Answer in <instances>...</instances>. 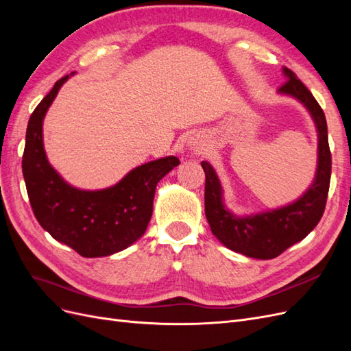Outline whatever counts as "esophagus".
<instances>
[{"mask_svg": "<svg viewBox=\"0 0 351 351\" xmlns=\"http://www.w3.org/2000/svg\"><path fill=\"white\" fill-rule=\"evenodd\" d=\"M186 146H187V152L189 154L199 155V154H204L206 151L208 143H206L204 136L199 134V133H195V134H192V136L189 137Z\"/></svg>", "mask_w": 351, "mask_h": 351, "instance_id": "esophagus-1", "label": "esophagus"}]
</instances>
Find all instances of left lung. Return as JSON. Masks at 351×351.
<instances>
[{
  "instance_id": "obj_1",
  "label": "left lung",
  "mask_w": 351,
  "mask_h": 351,
  "mask_svg": "<svg viewBox=\"0 0 351 351\" xmlns=\"http://www.w3.org/2000/svg\"><path fill=\"white\" fill-rule=\"evenodd\" d=\"M282 74L287 80L278 93L303 105L311 114L317 133L316 171L306 192L284 206L252 215H236L224 204V190L214 167L208 161L200 164L206 177L205 215L212 234L230 250L253 259L277 258L309 234L322 218L331 180V152L325 114L309 89L291 70L282 67Z\"/></svg>"
}]
</instances>
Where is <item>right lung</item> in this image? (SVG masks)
I'll return each mask as SVG.
<instances>
[{
  "label": "right lung",
  "instance_id": "right-lung-1",
  "mask_svg": "<svg viewBox=\"0 0 351 351\" xmlns=\"http://www.w3.org/2000/svg\"><path fill=\"white\" fill-rule=\"evenodd\" d=\"M73 74L60 79L30 115L23 177L42 228L83 258L110 256L145 234L156 184L180 161L173 155L155 159L133 168L114 186L99 190H83L67 183L48 161L42 125L58 90Z\"/></svg>",
  "mask_w": 351,
  "mask_h": 351
}]
</instances>
